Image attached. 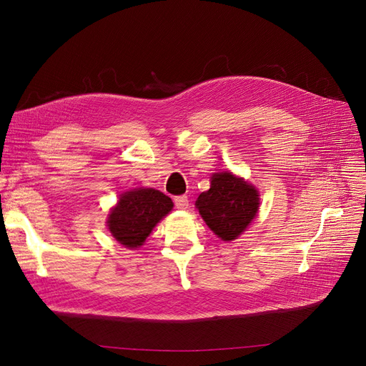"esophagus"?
<instances>
[{
	"instance_id": "34e87169",
	"label": "esophagus",
	"mask_w": 366,
	"mask_h": 366,
	"mask_svg": "<svg viewBox=\"0 0 366 366\" xmlns=\"http://www.w3.org/2000/svg\"><path fill=\"white\" fill-rule=\"evenodd\" d=\"M173 202H175V206L178 209H187L188 207V197L187 196H178L173 199Z\"/></svg>"
}]
</instances>
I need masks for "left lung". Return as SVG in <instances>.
<instances>
[{
    "instance_id": "left-lung-1",
    "label": "left lung",
    "mask_w": 366,
    "mask_h": 366,
    "mask_svg": "<svg viewBox=\"0 0 366 366\" xmlns=\"http://www.w3.org/2000/svg\"><path fill=\"white\" fill-rule=\"evenodd\" d=\"M196 207L207 227L222 239H237L257 217L259 193L257 188L232 172L214 173L210 188L197 197Z\"/></svg>"
}]
</instances>
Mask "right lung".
<instances>
[{"mask_svg": "<svg viewBox=\"0 0 366 366\" xmlns=\"http://www.w3.org/2000/svg\"><path fill=\"white\" fill-rule=\"evenodd\" d=\"M173 207L170 197L154 188H134L120 196L107 219L114 239L126 247L137 249L144 244L152 228Z\"/></svg>", "mask_w": 366, "mask_h": 366, "instance_id": "obj_1", "label": "right lung"}]
</instances>
